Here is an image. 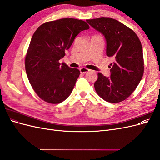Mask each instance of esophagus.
Here are the masks:
<instances>
[{
	"label": "esophagus",
	"mask_w": 160,
	"mask_h": 160,
	"mask_svg": "<svg viewBox=\"0 0 160 160\" xmlns=\"http://www.w3.org/2000/svg\"><path fill=\"white\" fill-rule=\"evenodd\" d=\"M79 70H80V72H81V73H85V72L89 71V69L85 68V67H82V68H80Z\"/></svg>",
	"instance_id": "esophagus-1"
}]
</instances>
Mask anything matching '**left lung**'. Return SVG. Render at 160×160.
Returning a JSON list of instances; mask_svg holds the SVG:
<instances>
[{
    "label": "left lung",
    "instance_id": "obj_1",
    "mask_svg": "<svg viewBox=\"0 0 160 160\" xmlns=\"http://www.w3.org/2000/svg\"><path fill=\"white\" fill-rule=\"evenodd\" d=\"M86 21L104 36L106 55L114 59L111 63L110 77L98 74L95 91L108 102H121L133 93L143 77L141 42L132 29L115 19L102 17Z\"/></svg>",
    "mask_w": 160,
    "mask_h": 160
}]
</instances>
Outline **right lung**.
<instances>
[{
	"label": "right lung",
	"instance_id": "obj_1",
	"mask_svg": "<svg viewBox=\"0 0 160 160\" xmlns=\"http://www.w3.org/2000/svg\"><path fill=\"white\" fill-rule=\"evenodd\" d=\"M89 28L83 21L66 18L42 24L33 34L25 69L32 89L41 99L59 103L69 96L80 71L59 61L77 35Z\"/></svg>",
	"mask_w": 160,
	"mask_h": 160
}]
</instances>
